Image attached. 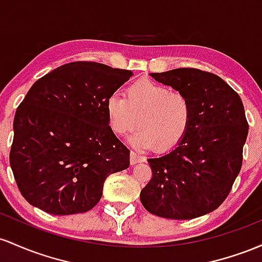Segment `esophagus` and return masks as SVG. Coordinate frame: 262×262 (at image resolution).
<instances>
[{
  "mask_svg": "<svg viewBox=\"0 0 262 262\" xmlns=\"http://www.w3.org/2000/svg\"><path fill=\"white\" fill-rule=\"evenodd\" d=\"M143 161H145V157H143V156L136 154L135 151L130 152V162H131V164L141 163V162H143Z\"/></svg>",
  "mask_w": 262,
  "mask_h": 262,
  "instance_id": "1",
  "label": "esophagus"
}]
</instances>
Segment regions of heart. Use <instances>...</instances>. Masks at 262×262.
<instances>
[{"label":"heart","mask_w":262,"mask_h":262,"mask_svg":"<svg viewBox=\"0 0 262 262\" xmlns=\"http://www.w3.org/2000/svg\"><path fill=\"white\" fill-rule=\"evenodd\" d=\"M106 114L114 134L122 136L139 123L132 145L168 151L186 136L192 121V102L187 94L151 79H140L126 89L125 99L113 95Z\"/></svg>","instance_id":"b5f03b06"}]
</instances>
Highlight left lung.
<instances>
[{"instance_id":"1","label":"left lung","mask_w":262,"mask_h":262,"mask_svg":"<svg viewBox=\"0 0 262 262\" xmlns=\"http://www.w3.org/2000/svg\"><path fill=\"white\" fill-rule=\"evenodd\" d=\"M151 76L187 94L192 121L172 151L147 160L152 178L141 190V203L167 219L205 215L225 201L242 169L249 132L243 101L218 75L194 68Z\"/></svg>"}]
</instances>
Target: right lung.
Returning <instances> with one entry per match:
<instances>
[{"instance_id":"obj_1","label":"right lung","mask_w":262,"mask_h":262,"mask_svg":"<svg viewBox=\"0 0 262 262\" xmlns=\"http://www.w3.org/2000/svg\"><path fill=\"white\" fill-rule=\"evenodd\" d=\"M132 76L73 61L42 76L17 107L10 163L29 204L53 215L85 213L104 182L130 166V149L108 126L106 102Z\"/></svg>"}]
</instances>
